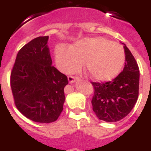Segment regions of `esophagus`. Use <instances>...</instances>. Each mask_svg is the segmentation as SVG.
<instances>
[{
	"label": "esophagus",
	"mask_w": 151,
	"mask_h": 151,
	"mask_svg": "<svg viewBox=\"0 0 151 151\" xmlns=\"http://www.w3.org/2000/svg\"><path fill=\"white\" fill-rule=\"evenodd\" d=\"M68 81H69V83H74L76 81L78 80V77H75L74 76H68Z\"/></svg>",
	"instance_id": "obj_1"
}]
</instances>
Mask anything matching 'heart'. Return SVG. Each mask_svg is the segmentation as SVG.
Masks as SVG:
<instances>
[{
    "instance_id": "obj_1",
    "label": "heart",
    "mask_w": 151,
    "mask_h": 151,
    "mask_svg": "<svg viewBox=\"0 0 151 151\" xmlns=\"http://www.w3.org/2000/svg\"><path fill=\"white\" fill-rule=\"evenodd\" d=\"M58 65L65 73L77 70L84 63L85 71L96 81H108L121 72L125 52L121 45L103 37L81 39L69 49L59 46L56 51Z\"/></svg>"
}]
</instances>
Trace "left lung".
<instances>
[{
    "instance_id": "1",
    "label": "left lung",
    "mask_w": 151,
    "mask_h": 151,
    "mask_svg": "<svg viewBox=\"0 0 151 151\" xmlns=\"http://www.w3.org/2000/svg\"><path fill=\"white\" fill-rule=\"evenodd\" d=\"M125 62L122 71L112 81L91 82L94 88L93 110L100 120L115 122L132 111L138 97L139 68L135 58L124 44Z\"/></svg>"
}]
</instances>
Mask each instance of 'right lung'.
Instances as JSON below:
<instances>
[{
    "label": "right lung",
    "instance_id": "obj_1",
    "mask_svg": "<svg viewBox=\"0 0 151 151\" xmlns=\"http://www.w3.org/2000/svg\"><path fill=\"white\" fill-rule=\"evenodd\" d=\"M48 36H39L18 52L10 74L14 103L27 119L39 123L56 121L63 110L68 77L54 66Z\"/></svg>",
    "mask_w": 151,
    "mask_h": 151
}]
</instances>
